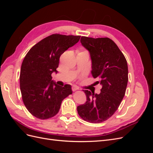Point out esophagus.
I'll list each match as a JSON object with an SVG mask.
<instances>
[{
    "label": "esophagus",
    "mask_w": 153,
    "mask_h": 153,
    "mask_svg": "<svg viewBox=\"0 0 153 153\" xmlns=\"http://www.w3.org/2000/svg\"><path fill=\"white\" fill-rule=\"evenodd\" d=\"M78 89V88L77 87H76V86H73L72 87V91H76Z\"/></svg>",
    "instance_id": "34e87169"
}]
</instances>
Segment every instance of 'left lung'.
I'll return each mask as SVG.
<instances>
[{
  "label": "left lung",
  "instance_id": "8db88e82",
  "mask_svg": "<svg viewBox=\"0 0 153 153\" xmlns=\"http://www.w3.org/2000/svg\"><path fill=\"white\" fill-rule=\"evenodd\" d=\"M82 45L90 53L91 73L102 86L100 94L83 90L87 97L84 105L77 106L78 114L84 121L100 123L115 112L126 92L128 81L126 59L117 45L108 38L82 36Z\"/></svg>",
  "mask_w": 153,
  "mask_h": 153
}]
</instances>
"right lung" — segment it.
Segmentation results:
<instances>
[{"instance_id":"obj_1","label":"right lung","mask_w":153,"mask_h":153,"mask_svg":"<svg viewBox=\"0 0 153 153\" xmlns=\"http://www.w3.org/2000/svg\"><path fill=\"white\" fill-rule=\"evenodd\" d=\"M80 36L50 35L32 47L22 62L20 86L25 107L34 117L47 119L59 111L62 100L72 94L71 87L57 85L52 80L61 55L80 40Z\"/></svg>"}]
</instances>
